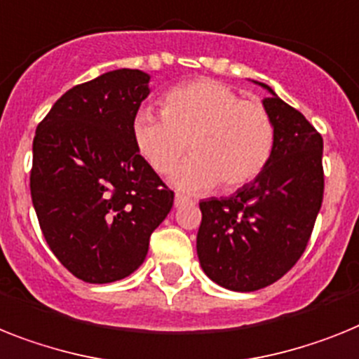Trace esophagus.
<instances>
[{
	"label": "esophagus",
	"mask_w": 359,
	"mask_h": 359,
	"mask_svg": "<svg viewBox=\"0 0 359 359\" xmlns=\"http://www.w3.org/2000/svg\"><path fill=\"white\" fill-rule=\"evenodd\" d=\"M189 203H191V201H189L188 197H184V195H177V197H175V208H182Z\"/></svg>",
	"instance_id": "esophagus-1"
}]
</instances>
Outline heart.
Here are the masks:
<instances>
[{
  "mask_svg": "<svg viewBox=\"0 0 359 359\" xmlns=\"http://www.w3.org/2000/svg\"><path fill=\"white\" fill-rule=\"evenodd\" d=\"M137 151L156 173H170L186 144L191 158L171 182L184 194L215 188L233 189L254 180L270 161L273 123L257 102L215 80H198L168 91L162 114L138 109L131 122Z\"/></svg>",
  "mask_w": 359,
  "mask_h": 359,
  "instance_id": "b5f03b06",
  "label": "heart"
}]
</instances>
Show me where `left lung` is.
Here are the masks:
<instances>
[{
  "label": "left lung",
  "mask_w": 359,
  "mask_h": 359,
  "mask_svg": "<svg viewBox=\"0 0 359 359\" xmlns=\"http://www.w3.org/2000/svg\"><path fill=\"white\" fill-rule=\"evenodd\" d=\"M273 123L264 170L230 197L201 201L197 255L219 287L254 292L276 283L305 252L323 201V138L263 82Z\"/></svg>",
  "instance_id": "left-lung-1"
}]
</instances>
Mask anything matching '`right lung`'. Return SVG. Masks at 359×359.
I'll return each mask as SVG.
<instances>
[{"label":"right lung","mask_w":359,"mask_h":359,"mask_svg":"<svg viewBox=\"0 0 359 359\" xmlns=\"http://www.w3.org/2000/svg\"><path fill=\"white\" fill-rule=\"evenodd\" d=\"M149 78L138 69H116L72 87L36 129V215L53 254L86 283L131 276L173 206V191L140 156L131 135Z\"/></svg>","instance_id":"1"}]
</instances>
